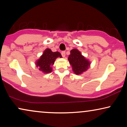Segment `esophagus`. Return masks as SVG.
Instances as JSON below:
<instances>
[{
	"mask_svg": "<svg viewBox=\"0 0 127 127\" xmlns=\"http://www.w3.org/2000/svg\"><path fill=\"white\" fill-rule=\"evenodd\" d=\"M61 55H62V56L64 58V57H65V51H62L61 53Z\"/></svg>",
	"mask_w": 127,
	"mask_h": 127,
	"instance_id": "esophagus-1",
	"label": "esophagus"
}]
</instances>
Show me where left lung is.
<instances>
[{
	"mask_svg": "<svg viewBox=\"0 0 127 127\" xmlns=\"http://www.w3.org/2000/svg\"><path fill=\"white\" fill-rule=\"evenodd\" d=\"M70 65L72 66V70L76 75H80L89 69L91 62L81 54V52L76 48L70 51V54L68 59Z\"/></svg>",
	"mask_w": 127,
	"mask_h": 127,
	"instance_id": "1",
	"label": "left lung"
}]
</instances>
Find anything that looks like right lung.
I'll list each match as a JSON object with an SVG mask.
<instances>
[{"mask_svg": "<svg viewBox=\"0 0 127 127\" xmlns=\"http://www.w3.org/2000/svg\"><path fill=\"white\" fill-rule=\"evenodd\" d=\"M62 58L58 51L53 52L50 48H46L40 57L36 61L35 65L38 69L43 73H49L53 70V66L57 58Z\"/></svg>", "mask_w": 127, "mask_h": 127, "instance_id": "1", "label": "right lung"}]
</instances>
